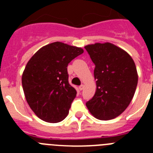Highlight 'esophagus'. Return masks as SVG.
<instances>
[{
	"mask_svg": "<svg viewBox=\"0 0 153 153\" xmlns=\"http://www.w3.org/2000/svg\"><path fill=\"white\" fill-rule=\"evenodd\" d=\"M83 88H84V86H83V85H80V86H79V90H83Z\"/></svg>",
	"mask_w": 153,
	"mask_h": 153,
	"instance_id": "34e87169",
	"label": "esophagus"
}]
</instances>
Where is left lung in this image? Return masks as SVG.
Masks as SVG:
<instances>
[{
	"mask_svg": "<svg viewBox=\"0 0 153 153\" xmlns=\"http://www.w3.org/2000/svg\"><path fill=\"white\" fill-rule=\"evenodd\" d=\"M95 64L97 90L86 106L93 117L109 120L128 107L138 83L136 65L129 53L110 43L85 47Z\"/></svg>",
	"mask_w": 153,
	"mask_h": 153,
	"instance_id": "8db88e82",
	"label": "left lung"
}]
</instances>
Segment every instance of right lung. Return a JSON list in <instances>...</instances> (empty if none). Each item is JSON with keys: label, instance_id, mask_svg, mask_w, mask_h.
<instances>
[{"label": "right lung", "instance_id": "add662e5", "mask_svg": "<svg viewBox=\"0 0 153 153\" xmlns=\"http://www.w3.org/2000/svg\"><path fill=\"white\" fill-rule=\"evenodd\" d=\"M83 53L80 47L54 42L40 48L27 63L23 90L30 109L42 120L59 123L68 115L76 90L69 83L67 66Z\"/></svg>", "mask_w": 153, "mask_h": 153}]
</instances>
